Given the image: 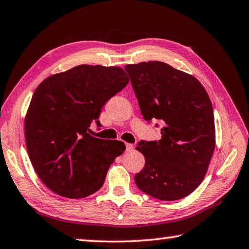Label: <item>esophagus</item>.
Segmentation results:
<instances>
[{"instance_id":"obj_1","label":"esophagus","mask_w":249,"mask_h":249,"mask_svg":"<svg viewBox=\"0 0 249 249\" xmlns=\"http://www.w3.org/2000/svg\"><path fill=\"white\" fill-rule=\"evenodd\" d=\"M133 149H134V145L133 144H128V142H127V144H126V150L132 151Z\"/></svg>"}]
</instances>
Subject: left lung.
Here are the masks:
<instances>
[{"label":"left lung","instance_id":"obj_1","mask_svg":"<svg viewBox=\"0 0 249 249\" xmlns=\"http://www.w3.org/2000/svg\"><path fill=\"white\" fill-rule=\"evenodd\" d=\"M146 121L159 120L161 140L141 142L145 166L135 175L140 190L155 199H182L199 187L215 148L213 107L193 75L160 61L125 66Z\"/></svg>","mask_w":249,"mask_h":249}]
</instances>
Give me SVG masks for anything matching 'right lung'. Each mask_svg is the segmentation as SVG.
<instances>
[{
    "instance_id": "add662e5",
    "label": "right lung",
    "mask_w": 249,
    "mask_h": 249,
    "mask_svg": "<svg viewBox=\"0 0 249 249\" xmlns=\"http://www.w3.org/2000/svg\"><path fill=\"white\" fill-rule=\"evenodd\" d=\"M127 83L120 67L80 65L37 87L25 116V141L34 169L53 192L81 199L102 187L125 144L91 136L90 125H100L103 105Z\"/></svg>"
}]
</instances>
